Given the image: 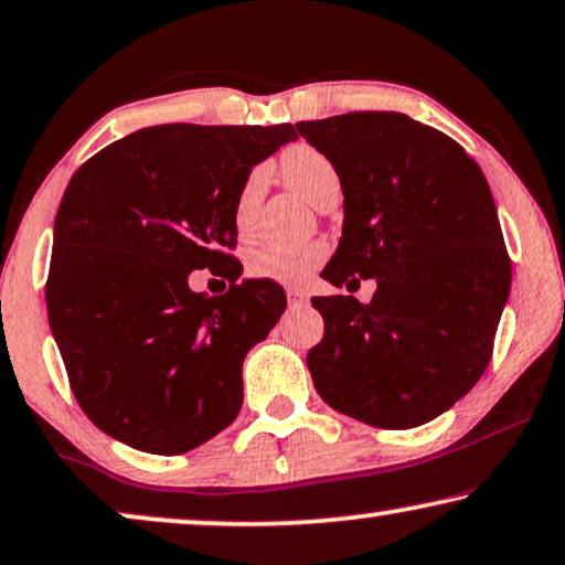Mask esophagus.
Masks as SVG:
<instances>
[{
	"label": "esophagus",
	"mask_w": 565,
	"mask_h": 565,
	"mask_svg": "<svg viewBox=\"0 0 565 565\" xmlns=\"http://www.w3.org/2000/svg\"><path fill=\"white\" fill-rule=\"evenodd\" d=\"M288 302H290V306H306L308 292L300 290V288H288Z\"/></svg>",
	"instance_id": "esophagus-1"
}]
</instances>
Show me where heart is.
<instances>
[{
  "instance_id": "obj_1",
  "label": "heart",
  "mask_w": 565,
  "mask_h": 565,
  "mask_svg": "<svg viewBox=\"0 0 565 565\" xmlns=\"http://www.w3.org/2000/svg\"><path fill=\"white\" fill-rule=\"evenodd\" d=\"M282 183L313 203L316 209H326V203L341 193V175L333 162L308 142H296L277 160ZM267 183V170L263 166L252 168L234 195V228L242 239H247L255 228L259 203H263ZM329 247L323 242L302 244H259L247 255V273L257 280H269L280 285H302L310 275L323 265Z\"/></svg>"
}]
</instances>
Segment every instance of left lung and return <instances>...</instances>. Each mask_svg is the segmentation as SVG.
<instances>
[{"label": "left lung", "instance_id": "obj_1", "mask_svg": "<svg viewBox=\"0 0 565 565\" xmlns=\"http://www.w3.org/2000/svg\"><path fill=\"white\" fill-rule=\"evenodd\" d=\"M341 175L343 236L323 277L377 280L370 302L313 298L323 339L308 370L349 418L405 430L446 413L489 366L512 263L481 168L399 111L298 121Z\"/></svg>", "mask_w": 565, "mask_h": 565}]
</instances>
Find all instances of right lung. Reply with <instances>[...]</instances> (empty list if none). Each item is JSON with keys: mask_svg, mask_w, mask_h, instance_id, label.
<instances>
[{"mask_svg": "<svg viewBox=\"0 0 565 565\" xmlns=\"http://www.w3.org/2000/svg\"><path fill=\"white\" fill-rule=\"evenodd\" d=\"M277 127H145L88 158L65 188L45 282L73 397L137 451L178 456L242 411V362L285 310V290L242 280L234 195L252 166L296 140ZM226 276L224 297L186 288Z\"/></svg>", "mask_w": 565, "mask_h": 565, "instance_id": "1", "label": "right lung"}]
</instances>
